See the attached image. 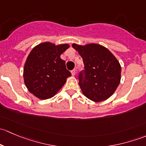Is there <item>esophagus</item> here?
<instances>
[{
	"instance_id": "obj_1",
	"label": "esophagus",
	"mask_w": 146,
	"mask_h": 146,
	"mask_svg": "<svg viewBox=\"0 0 146 146\" xmlns=\"http://www.w3.org/2000/svg\"><path fill=\"white\" fill-rule=\"evenodd\" d=\"M70 72H71L72 76H75V74H76V70H75V69H73V70H72Z\"/></svg>"
}]
</instances>
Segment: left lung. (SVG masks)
Here are the masks:
<instances>
[{"instance_id": "1", "label": "left lung", "mask_w": 146, "mask_h": 146, "mask_svg": "<svg viewBox=\"0 0 146 146\" xmlns=\"http://www.w3.org/2000/svg\"><path fill=\"white\" fill-rule=\"evenodd\" d=\"M84 64L78 75L82 93L91 100L101 102L112 95L121 80V66L114 56L102 46L73 44Z\"/></svg>"}]
</instances>
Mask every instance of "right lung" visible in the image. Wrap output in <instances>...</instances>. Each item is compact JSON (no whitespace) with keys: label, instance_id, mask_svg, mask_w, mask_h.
<instances>
[{"label":"right lung","instance_id":"add662e5","mask_svg":"<svg viewBox=\"0 0 146 146\" xmlns=\"http://www.w3.org/2000/svg\"><path fill=\"white\" fill-rule=\"evenodd\" d=\"M68 47L67 44L56 46L45 42L29 53L23 76L28 90L36 98L46 100L54 97L71 76L60 57Z\"/></svg>","mask_w":146,"mask_h":146}]
</instances>
